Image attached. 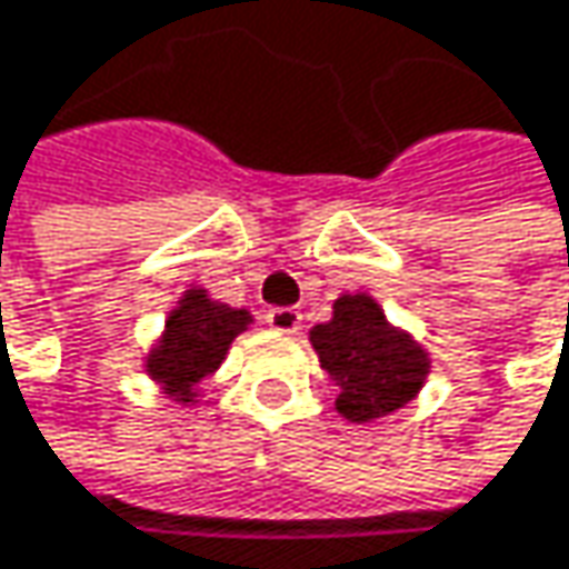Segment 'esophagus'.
<instances>
[{"mask_svg": "<svg viewBox=\"0 0 569 569\" xmlns=\"http://www.w3.org/2000/svg\"><path fill=\"white\" fill-rule=\"evenodd\" d=\"M266 323L276 333H297L303 327V313L297 307H272L266 310Z\"/></svg>", "mask_w": 569, "mask_h": 569, "instance_id": "esophagus-1", "label": "esophagus"}]
</instances>
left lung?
Listing matches in <instances>:
<instances>
[{
  "mask_svg": "<svg viewBox=\"0 0 569 569\" xmlns=\"http://www.w3.org/2000/svg\"><path fill=\"white\" fill-rule=\"evenodd\" d=\"M323 370L340 387L337 410L350 423L380 420L410 403L430 360L410 333L387 323L380 303L367 293H347L333 303V320L310 330Z\"/></svg>",
  "mask_w": 569,
  "mask_h": 569,
  "instance_id": "1",
  "label": "left lung"
}]
</instances>
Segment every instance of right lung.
Here are the masks:
<instances>
[{"mask_svg": "<svg viewBox=\"0 0 569 569\" xmlns=\"http://www.w3.org/2000/svg\"><path fill=\"white\" fill-rule=\"evenodd\" d=\"M252 323L246 310H232L206 297V290H186L169 313L162 340L146 357V373L179 403L196 400V387L219 370L229 343Z\"/></svg>", "mask_w": 569, "mask_h": 569, "instance_id": "1", "label": "right lung"}]
</instances>
